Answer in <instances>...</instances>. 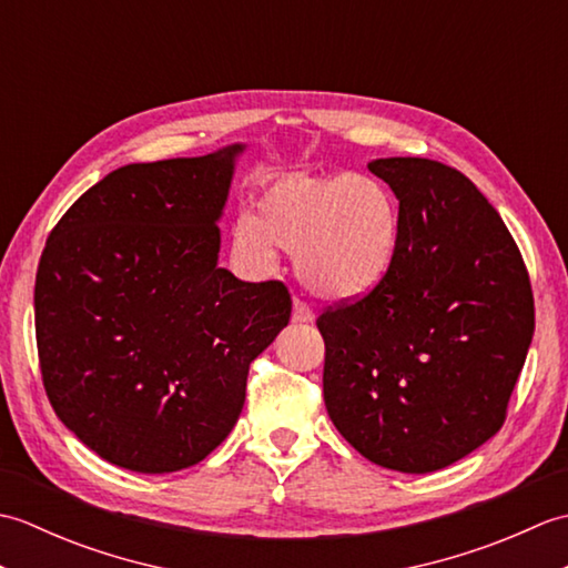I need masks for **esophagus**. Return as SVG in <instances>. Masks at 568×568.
<instances>
[{"mask_svg": "<svg viewBox=\"0 0 568 568\" xmlns=\"http://www.w3.org/2000/svg\"><path fill=\"white\" fill-rule=\"evenodd\" d=\"M315 320V312L310 310V305H305L303 300H295L293 303V322H312Z\"/></svg>", "mask_w": 568, "mask_h": 568, "instance_id": "34e87169", "label": "esophagus"}]
</instances>
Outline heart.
I'll list each match as a JSON object with an SVG mask.
<instances>
[{
	"mask_svg": "<svg viewBox=\"0 0 568 568\" xmlns=\"http://www.w3.org/2000/svg\"><path fill=\"white\" fill-rule=\"evenodd\" d=\"M277 248L295 253L310 293L356 303L388 283L403 248V210L383 180L361 173L281 175L265 183L253 214L236 216L232 258L241 273L275 271Z\"/></svg>",
	"mask_w": 568,
	"mask_h": 568,
	"instance_id": "obj_1",
	"label": "heart"
}]
</instances>
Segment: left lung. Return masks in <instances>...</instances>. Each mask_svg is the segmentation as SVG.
Segmentation results:
<instances>
[{
  "instance_id": "left-lung-1",
  "label": "left lung",
  "mask_w": 568,
  "mask_h": 568,
  "mask_svg": "<svg viewBox=\"0 0 568 568\" xmlns=\"http://www.w3.org/2000/svg\"><path fill=\"white\" fill-rule=\"evenodd\" d=\"M368 171L400 202L403 248L378 293L320 315L324 405L368 462L432 474L503 427L535 334L532 287L500 214L456 168Z\"/></svg>"
}]
</instances>
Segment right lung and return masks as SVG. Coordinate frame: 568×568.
Masks as SVG:
<instances>
[{
  "instance_id": "right-lung-1",
  "label": "right lung",
  "mask_w": 568,
  "mask_h": 568,
  "mask_svg": "<svg viewBox=\"0 0 568 568\" xmlns=\"http://www.w3.org/2000/svg\"><path fill=\"white\" fill-rule=\"evenodd\" d=\"M244 149L119 168L45 241L33 310L48 400L114 466L200 464L236 425L251 361L291 322L283 283L220 268Z\"/></svg>"
}]
</instances>
